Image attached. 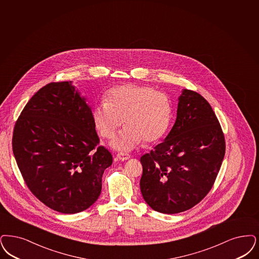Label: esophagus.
Returning <instances> with one entry per match:
<instances>
[{"label": "esophagus", "instance_id": "34e87169", "mask_svg": "<svg viewBox=\"0 0 259 259\" xmlns=\"http://www.w3.org/2000/svg\"><path fill=\"white\" fill-rule=\"evenodd\" d=\"M116 157L119 159V160H121V161H126V160H128L131 155L130 154H128V153H124V152H119Z\"/></svg>", "mask_w": 259, "mask_h": 259}]
</instances>
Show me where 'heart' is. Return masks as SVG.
I'll list each match as a JSON object with an SVG mask.
<instances>
[{"label": "heart", "mask_w": 259, "mask_h": 259, "mask_svg": "<svg viewBox=\"0 0 259 259\" xmlns=\"http://www.w3.org/2000/svg\"><path fill=\"white\" fill-rule=\"evenodd\" d=\"M172 114L166 93L150 85L123 84L110 90L105 101L94 106L93 118L99 135L110 140L123 123L125 129L112 145L120 150L132 149L143 141L153 144L166 135Z\"/></svg>", "instance_id": "heart-1"}]
</instances>
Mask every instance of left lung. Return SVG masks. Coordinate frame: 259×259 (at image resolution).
Here are the masks:
<instances>
[{"mask_svg":"<svg viewBox=\"0 0 259 259\" xmlns=\"http://www.w3.org/2000/svg\"><path fill=\"white\" fill-rule=\"evenodd\" d=\"M225 153V135L210 104L185 90L165 141L141 157L140 187L146 203L164 214L197 205L214 185Z\"/></svg>","mask_w":259,"mask_h":259,"instance_id":"obj_1","label":"left lung"}]
</instances>
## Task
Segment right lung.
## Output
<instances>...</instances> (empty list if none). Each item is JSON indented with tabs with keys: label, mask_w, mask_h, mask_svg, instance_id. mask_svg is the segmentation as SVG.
<instances>
[{
	"label": "right lung",
	"mask_w": 259,
	"mask_h": 259,
	"mask_svg": "<svg viewBox=\"0 0 259 259\" xmlns=\"http://www.w3.org/2000/svg\"><path fill=\"white\" fill-rule=\"evenodd\" d=\"M98 144L92 110L71 82L41 88L24 107L12 136L26 185L42 203L63 214L82 212L100 196L113 156Z\"/></svg>",
	"instance_id": "obj_1"
}]
</instances>
